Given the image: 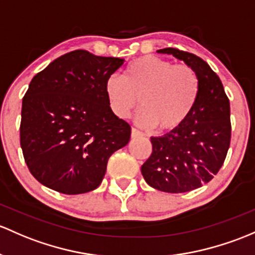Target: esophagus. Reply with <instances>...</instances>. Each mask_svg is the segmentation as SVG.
I'll use <instances>...</instances> for the list:
<instances>
[{
	"label": "esophagus",
	"mask_w": 255,
	"mask_h": 255,
	"mask_svg": "<svg viewBox=\"0 0 255 255\" xmlns=\"http://www.w3.org/2000/svg\"><path fill=\"white\" fill-rule=\"evenodd\" d=\"M141 133L139 132L138 129H135V128H132V132H130V136H132V139L134 138H138V136H140Z\"/></svg>",
	"instance_id": "1"
}]
</instances>
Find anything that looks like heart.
Instances as JSON below:
<instances>
[{
    "label": "heart",
    "instance_id": "heart-1",
    "mask_svg": "<svg viewBox=\"0 0 255 255\" xmlns=\"http://www.w3.org/2000/svg\"><path fill=\"white\" fill-rule=\"evenodd\" d=\"M199 88V77L188 64L143 56L128 64L125 78L110 76L105 94L110 109L120 119H127L140 98L143 107L136 114L138 125L172 132L188 119Z\"/></svg>",
    "mask_w": 255,
    "mask_h": 255
}]
</instances>
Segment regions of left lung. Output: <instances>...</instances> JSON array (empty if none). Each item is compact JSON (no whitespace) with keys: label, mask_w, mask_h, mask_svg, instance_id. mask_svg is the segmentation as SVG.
<instances>
[{"label":"left lung","mask_w":255,"mask_h":255,"mask_svg":"<svg viewBox=\"0 0 255 255\" xmlns=\"http://www.w3.org/2000/svg\"><path fill=\"white\" fill-rule=\"evenodd\" d=\"M157 52L191 66L199 77L200 88L183 125L150 138L152 152L141 166V175L157 191L189 192L210 182L226 159L231 141L230 100L218 74L204 60L173 47Z\"/></svg>","instance_id":"1"}]
</instances>
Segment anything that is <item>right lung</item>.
<instances>
[{
	"mask_svg": "<svg viewBox=\"0 0 255 255\" xmlns=\"http://www.w3.org/2000/svg\"><path fill=\"white\" fill-rule=\"evenodd\" d=\"M125 60L76 50L52 61L23 98L20 146L29 171L47 188L82 194L98 188L109 157L130 126L110 109L105 83Z\"/></svg>",
	"mask_w": 255,
	"mask_h": 255,
	"instance_id": "right-lung-1",
	"label": "right lung"
}]
</instances>
